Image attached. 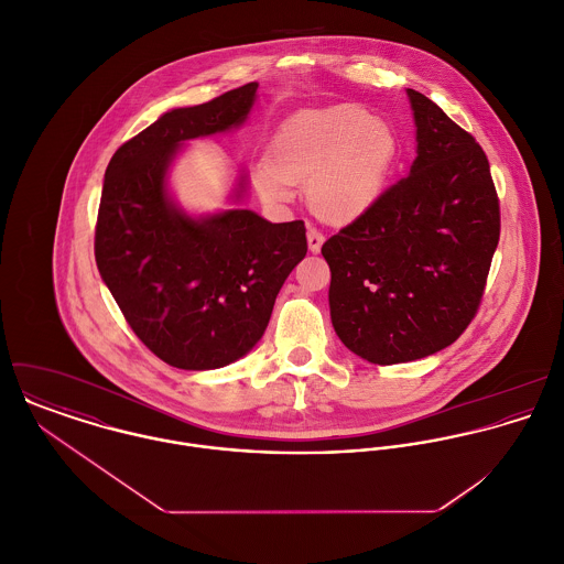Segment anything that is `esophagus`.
Returning a JSON list of instances; mask_svg holds the SVG:
<instances>
[{
  "mask_svg": "<svg viewBox=\"0 0 564 564\" xmlns=\"http://www.w3.org/2000/svg\"><path fill=\"white\" fill-rule=\"evenodd\" d=\"M306 237H308V249H311L313 253H319V251H322L323 241H325V237H323L322 232H319L317 228H308Z\"/></svg>",
  "mask_w": 564,
  "mask_h": 564,
  "instance_id": "obj_1",
  "label": "esophagus"
}]
</instances>
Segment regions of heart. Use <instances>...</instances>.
<instances>
[{"instance_id": "obj_1", "label": "heart", "mask_w": 564, "mask_h": 564, "mask_svg": "<svg viewBox=\"0 0 564 564\" xmlns=\"http://www.w3.org/2000/svg\"><path fill=\"white\" fill-rule=\"evenodd\" d=\"M398 152L393 130L356 104L302 110L273 137L253 169L262 199H291V184L306 186L311 210L327 224L362 217L380 197Z\"/></svg>"}]
</instances>
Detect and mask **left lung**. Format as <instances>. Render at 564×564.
<instances>
[{"label": "left lung", "mask_w": 564, "mask_h": 564, "mask_svg": "<svg viewBox=\"0 0 564 564\" xmlns=\"http://www.w3.org/2000/svg\"><path fill=\"white\" fill-rule=\"evenodd\" d=\"M416 123L410 173L323 242L338 338L373 365L425 358L478 315L499 242V197L480 143L408 88Z\"/></svg>", "instance_id": "obj_1"}]
</instances>
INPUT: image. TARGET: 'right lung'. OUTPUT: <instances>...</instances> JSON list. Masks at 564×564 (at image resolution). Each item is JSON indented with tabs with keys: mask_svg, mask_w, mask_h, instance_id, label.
<instances>
[{
	"mask_svg": "<svg viewBox=\"0 0 564 564\" xmlns=\"http://www.w3.org/2000/svg\"><path fill=\"white\" fill-rule=\"evenodd\" d=\"M258 84L164 112L108 162L95 260L132 332L162 362L204 371L242 358L264 334L275 297L306 256L304 221L251 210L191 219L166 195L177 145L241 126Z\"/></svg>",
	"mask_w": 564,
	"mask_h": 564,
	"instance_id": "add662e5",
	"label": "right lung"
}]
</instances>
